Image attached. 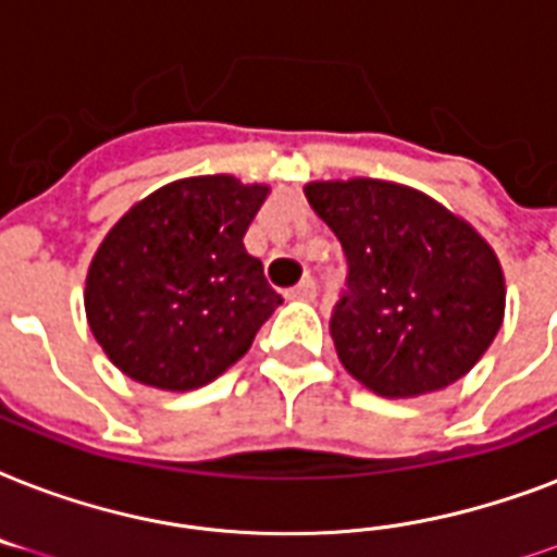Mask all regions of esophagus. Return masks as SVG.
Masks as SVG:
<instances>
[{
  "instance_id": "esophagus-1",
  "label": "esophagus",
  "mask_w": 557,
  "mask_h": 557,
  "mask_svg": "<svg viewBox=\"0 0 557 557\" xmlns=\"http://www.w3.org/2000/svg\"><path fill=\"white\" fill-rule=\"evenodd\" d=\"M287 299H299V301H313V299H317V284H313V278H305V282L296 284V287H293V290L287 293Z\"/></svg>"
}]
</instances>
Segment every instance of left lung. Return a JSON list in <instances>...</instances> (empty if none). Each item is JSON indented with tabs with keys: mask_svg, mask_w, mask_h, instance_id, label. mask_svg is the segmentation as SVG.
<instances>
[{
	"mask_svg": "<svg viewBox=\"0 0 557 557\" xmlns=\"http://www.w3.org/2000/svg\"><path fill=\"white\" fill-rule=\"evenodd\" d=\"M343 244L348 290L331 317L346 372L381 398H418L480 363L506 317V275L471 223L409 185H305Z\"/></svg>",
	"mask_w": 557,
	"mask_h": 557,
	"instance_id": "1",
	"label": "left lung"
}]
</instances>
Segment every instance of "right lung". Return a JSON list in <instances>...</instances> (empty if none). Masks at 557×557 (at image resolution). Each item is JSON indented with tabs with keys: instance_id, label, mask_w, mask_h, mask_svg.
Segmentation results:
<instances>
[{
	"instance_id": "add662e5",
	"label": "right lung",
	"mask_w": 557,
	"mask_h": 557,
	"mask_svg": "<svg viewBox=\"0 0 557 557\" xmlns=\"http://www.w3.org/2000/svg\"><path fill=\"white\" fill-rule=\"evenodd\" d=\"M270 185L185 176L133 202L86 270V322L110 363L165 392L200 389L247 355L282 305L244 247Z\"/></svg>"
}]
</instances>
